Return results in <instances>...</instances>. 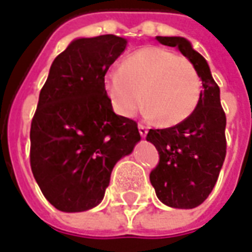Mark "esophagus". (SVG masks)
Masks as SVG:
<instances>
[{
  "instance_id": "esophagus-1",
  "label": "esophagus",
  "mask_w": 252,
  "mask_h": 252,
  "mask_svg": "<svg viewBox=\"0 0 252 252\" xmlns=\"http://www.w3.org/2000/svg\"><path fill=\"white\" fill-rule=\"evenodd\" d=\"M138 130H140V134L141 137L147 136V133H148V127L144 125V123H138Z\"/></svg>"
}]
</instances>
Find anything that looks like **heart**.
Returning <instances> with one entry per match:
<instances>
[{
  "instance_id": "obj_1",
  "label": "heart",
  "mask_w": 252,
  "mask_h": 252,
  "mask_svg": "<svg viewBox=\"0 0 252 252\" xmlns=\"http://www.w3.org/2000/svg\"><path fill=\"white\" fill-rule=\"evenodd\" d=\"M104 89L119 115H134L144 100L147 115L163 126H174L193 114L202 82L187 57L147 46L126 57L121 70H109Z\"/></svg>"
}]
</instances>
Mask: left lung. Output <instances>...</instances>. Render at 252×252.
<instances>
[{"instance_id": "left-lung-1", "label": "left lung", "mask_w": 252, "mask_h": 252, "mask_svg": "<svg viewBox=\"0 0 252 252\" xmlns=\"http://www.w3.org/2000/svg\"><path fill=\"white\" fill-rule=\"evenodd\" d=\"M156 41L180 49L195 65L203 90L188 119L167 129H149L147 141L159 152V163L149 180L158 199L166 206L193 209L209 197L220 176L226 155V116L209 64L188 39L156 36Z\"/></svg>"}]
</instances>
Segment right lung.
I'll return each mask as SVG.
<instances>
[{"instance_id":"add662e5","label":"right lung","mask_w":252,"mask_h":252,"mask_svg":"<svg viewBox=\"0 0 252 252\" xmlns=\"http://www.w3.org/2000/svg\"><path fill=\"white\" fill-rule=\"evenodd\" d=\"M127 41L79 38L53 60L31 121L30 164L48 202L79 213L103 200L116 162L140 140L137 122L116 115L104 76Z\"/></svg>"}]
</instances>
